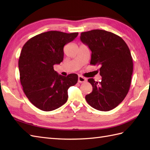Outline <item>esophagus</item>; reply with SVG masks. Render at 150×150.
Here are the masks:
<instances>
[{
	"instance_id": "34e87169",
	"label": "esophagus",
	"mask_w": 150,
	"mask_h": 150,
	"mask_svg": "<svg viewBox=\"0 0 150 150\" xmlns=\"http://www.w3.org/2000/svg\"><path fill=\"white\" fill-rule=\"evenodd\" d=\"M86 81L87 80H86V78L82 77V76H79L78 82H80V83H82V82H86Z\"/></svg>"
}]
</instances>
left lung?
Listing matches in <instances>:
<instances>
[{
	"mask_svg": "<svg viewBox=\"0 0 150 150\" xmlns=\"http://www.w3.org/2000/svg\"><path fill=\"white\" fill-rule=\"evenodd\" d=\"M80 39L91 51L90 64L100 66L102 77L98 83L88 79L93 90L86 100L97 110H113L124 99L131 84L133 66L129 47L120 37L102 30L82 32Z\"/></svg>",
	"mask_w": 150,
	"mask_h": 150,
	"instance_id": "8db88e82",
	"label": "left lung"
}]
</instances>
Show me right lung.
Listing matches in <instances>:
<instances>
[{
	"label": "right lung",
	"instance_id": "add662e5",
	"mask_svg": "<svg viewBox=\"0 0 150 150\" xmlns=\"http://www.w3.org/2000/svg\"><path fill=\"white\" fill-rule=\"evenodd\" d=\"M79 33L50 31L28 40L22 47L18 59L20 81L28 99L39 109L50 111L64 104L68 90L77 84L78 75H59L53 66L63 60V48Z\"/></svg>",
	"mask_w": 150,
	"mask_h": 150
}]
</instances>
